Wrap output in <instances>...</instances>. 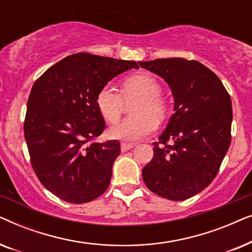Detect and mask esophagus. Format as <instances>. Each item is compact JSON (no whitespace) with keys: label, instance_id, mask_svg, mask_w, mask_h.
Instances as JSON below:
<instances>
[{"label":"esophagus","instance_id":"esophagus-1","mask_svg":"<svg viewBox=\"0 0 252 252\" xmlns=\"http://www.w3.org/2000/svg\"><path fill=\"white\" fill-rule=\"evenodd\" d=\"M134 146H135V144H133V143H126V142H123V143H122V146H120V149H122L123 153H125V151L129 150V149H132V148H133Z\"/></svg>","mask_w":252,"mask_h":252}]
</instances>
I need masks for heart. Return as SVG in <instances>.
Here are the masks:
<instances>
[{"label":"heart","instance_id":"heart-1","mask_svg":"<svg viewBox=\"0 0 252 252\" xmlns=\"http://www.w3.org/2000/svg\"><path fill=\"white\" fill-rule=\"evenodd\" d=\"M159 82L149 73H137L123 81L120 94L111 86H104L96 95V106L103 119L113 123L122 115L125 102L137 99L132 106L130 117L120 120L109 128L112 139L135 142L149 135L156 127V122H163L167 106L160 98Z\"/></svg>","mask_w":252,"mask_h":252}]
</instances>
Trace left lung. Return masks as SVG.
<instances>
[{"label": "left lung", "mask_w": 252, "mask_h": 252, "mask_svg": "<svg viewBox=\"0 0 252 252\" xmlns=\"http://www.w3.org/2000/svg\"><path fill=\"white\" fill-rule=\"evenodd\" d=\"M163 78L174 98V113L142 170L155 194L184 201L198 194L218 173L230 144L233 110L220 79L197 61L159 58L139 62ZM172 141V146L166 144Z\"/></svg>", "instance_id": "8db88e82"}]
</instances>
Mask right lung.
<instances>
[{"label": "right lung", "mask_w": 252, "mask_h": 252, "mask_svg": "<svg viewBox=\"0 0 252 252\" xmlns=\"http://www.w3.org/2000/svg\"><path fill=\"white\" fill-rule=\"evenodd\" d=\"M130 68L139 66L133 61L79 53L34 82L24 123L31 163L41 184L63 201L87 203L108 189L120 143L93 142L105 127L96 95Z\"/></svg>", "instance_id": "add662e5"}]
</instances>
